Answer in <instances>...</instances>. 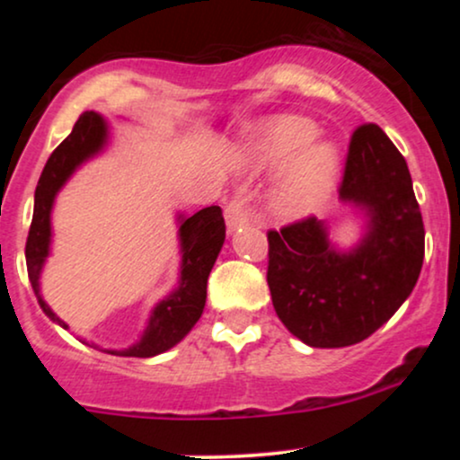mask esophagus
Listing matches in <instances>:
<instances>
[{
	"instance_id": "esophagus-1",
	"label": "esophagus",
	"mask_w": 460,
	"mask_h": 460,
	"mask_svg": "<svg viewBox=\"0 0 460 460\" xmlns=\"http://www.w3.org/2000/svg\"><path fill=\"white\" fill-rule=\"evenodd\" d=\"M248 218H251V214H248L246 209V200L242 197H234L226 203L225 208V220H226V226H229L231 231L237 229V226L246 225Z\"/></svg>"
}]
</instances>
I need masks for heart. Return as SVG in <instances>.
I'll list each match as a JSON object with an SVG mask.
<instances>
[{
  "mask_svg": "<svg viewBox=\"0 0 460 460\" xmlns=\"http://www.w3.org/2000/svg\"><path fill=\"white\" fill-rule=\"evenodd\" d=\"M318 128L300 116H277L268 120L252 145L257 166H281L292 156L279 183L274 203L285 216H303L318 208L331 192L337 175V153L326 142H314Z\"/></svg>",
  "mask_w": 460,
  "mask_h": 460,
  "instance_id": "heart-1",
  "label": "heart"
}]
</instances>
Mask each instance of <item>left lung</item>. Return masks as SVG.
<instances>
[{"label": "left lung", "instance_id": "left-lung-1", "mask_svg": "<svg viewBox=\"0 0 460 460\" xmlns=\"http://www.w3.org/2000/svg\"><path fill=\"white\" fill-rule=\"evenodd\" d=\"M340 197L369 212L361 246L341 255L314 216L268 231V288L279 320L314 348L363 341L413 292L424 220L402 153L374 123L352 131Z\"/></svg>", "mask_w": 460, "mask_h": 460}]
</instances>
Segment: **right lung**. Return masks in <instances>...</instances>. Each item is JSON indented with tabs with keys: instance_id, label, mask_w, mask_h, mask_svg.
I'll return each mask as SVG.
<instances>
[{
	"instance_id": "add662e5",
	"label": "right lung",
	"mask_w": 460,
	"mask_h": 460,
	"mask_svg": "<svg viewBox=\"0 0 460 460\" xmlns=\"http://www.w3.org/2000/svg\"><path fill=\"white\" fill-rule=\"evenodd\" d=\"M105 140L103 119L94 112H84L73 125V131L66 136L47 160L43 172H40L39 186L34 197V216H31L28 242H25V261H28V277L34 288L39 305L56 320L58 324L68 326L56 314L47 307V303L39 294V274L43 261L49 252V214L54 197L68 175L86 157L102 149ZM225 218L218 205L205 208L190 218H183L179 237H181V285L172 296L162 300L153 311L149 326H146L142 340L123 355L128 357H153L168 350L188 335V331L197 324L208 298V279L212 272L216 257L225 242Z\"/></svg>"
}]
</instances>
